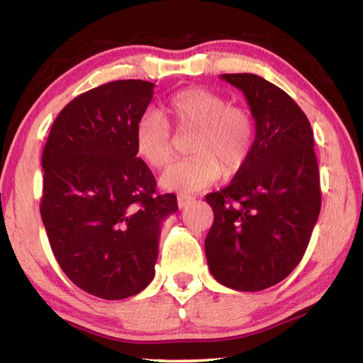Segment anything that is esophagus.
Here are the masks:
<instances>
[{"mask_svg":"<svg viewBox=\"0 0 363 363\" xmlns=\"http://www.w3.org/2000/svg\"><path fill=\"white\" fill-rule=\"evenodd\" d=\"M195 199L192 195H184V194H181V195H177V205H179V208H186L187 205H190L192 203Z\"/></svg>","mask_w":363,"mask_h":363,"instance_id":"34e87169","label":"esophagus"}]
</instances>
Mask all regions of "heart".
I'll list each match as a JSON object with an SVG mask.
<instances>
[{
	"label": "heart",
	"mask_w": 363,
	"mask_h": 363,
	"mask_svg": "<svg viewBox=\"0 0 363 363\" xmlns=\"http://www.w3.org/2000/svg\"><path fill=\"white\" fill-rule=\"evenodd\" d=\"M167 112L177 131H194L189 152L192 157L173 164L160 177L163 189L196 192L220 173L233 176L247 164L255 144V121L248 110L229 106L224 96L205 88H187L168 101ZM134 144L139 157L152 168L162 169L174 157L169 123L157 110L140 116Z\"/></svg>",
	"instance_id": "heart-1"
}]
</instances>
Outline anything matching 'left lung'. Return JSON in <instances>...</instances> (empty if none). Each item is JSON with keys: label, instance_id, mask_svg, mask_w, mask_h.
I'll use <instances>...</instances> for the list:
<instances>
[{"label": "left lung", "instance_id": "left-lung-1", "mask_svg": "<svg viewBox=\"0 0 363 363\" xmlns=\"http://www.w3.org/2000/svg\"><path fill=\"white\" fill-rule=\"evenodd\" d=\"M243 91L256 123L253 150L230 184L205 200L210 272L237 291H261L303 259L322 206L314 133L284 89L253 73H224Z\"/></svg>", "mask_w": 363, "mask_h": 363}]
</instances>
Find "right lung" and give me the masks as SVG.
Segmentation results:
<instances>
[{
	"label": "right lung",
	"instance_id": "1",
	"mask_svg": "<svg viewBox=\"0 0 363 363\" xmlns=\"http://www.w3.org/2000/svg\"><path fill=\"white\" fill-rule=\"evenodd\" d=\"M155 84L116 79L60 110L43 150L41 219L60 269L102 299L134 296L155 275L162 223L177 210L138 157L134 131Z\"/></svg>",
	"mask_w": 363,
	"mask_h": 363
}]
</instances>
